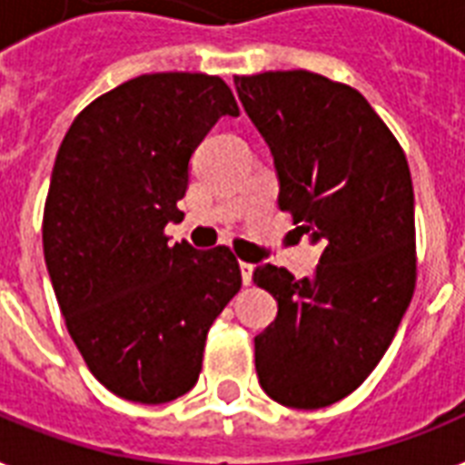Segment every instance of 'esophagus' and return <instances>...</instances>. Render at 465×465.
I'll list each match as a JSON object with an SVG mask.
<instances>
[{"label": "esophagus", "mask_w": 465, "mask_h": 465, "mask_svg": "<svg viewBox=\"0 0 465 465\" xmlns=\"http://www.w3.org/2000/svg\"><path fill=\"white\" fill-rule=\"evenodd\" d=\"M253 270H255L253 262H241V277H243V284H251V280H253Z\"/></svg>", "instance_id": "obj_1"}]
</instances>
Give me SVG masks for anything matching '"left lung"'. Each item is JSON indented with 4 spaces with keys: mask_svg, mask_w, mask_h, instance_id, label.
I'll return each mask as SVG.
<instances>
[{
    "mask_svg": "<svg viewBox=\"0 0 465 465\" xmlns=\"http://www.w3.org/2000/svg\"><path fill=\"white\" fill-rule=\"evenodd\" d=\"M280 175V210L323 246L316 275L261 265L277 299L255 335V371L272 401L316 411L360 389L396 335L418 280L408 159L360 91L287 69L233 76Z\"/></svg>",
    "mask_w": 465,
    "mask_h": 465,
    "instance_id": "obj_1",
    "label": "left lung"
}]
</instances>
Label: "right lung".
Masks as SVG:
<instances>
[{
  "label": "right lung",
  "instance_id": "obj_1",
  "mask_svg": "<svg viewBox=\"0 0 465 465\" xmlns=\"http://www.w3.org/2000/svg\"><path fill=\"white\" fill-rule=\"evenodd\" d=\"M222 115H239L224 79L134 76L91 101L54 159L43 251L64 325L86 367L133 403L188 393L210 325L241 290L226 246H168L188 161Z\"/></svg>",
  "mask_w": 465,
  "mask_h": 465
}]
</instances>
